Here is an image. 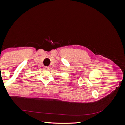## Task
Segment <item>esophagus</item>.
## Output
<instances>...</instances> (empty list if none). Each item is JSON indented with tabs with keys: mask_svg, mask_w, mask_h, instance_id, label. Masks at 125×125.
<instances>
[{
	"mask_svg": "<svg viewBox=\"0 0 125 125\" xmlns=\"http://www.w3.org/2000/svg\"><path fill=\"white\" fill-rule=\"evenodd\" d=\"M44 68L45 69H48L49 68H50V67H48V66H45V67H44Z\"/></svg>",
	"mask_w": 125,
	"mask_h": 125,
	"instance_id": "34e87169",
	"label": "esophagus"
}]
</instances>
